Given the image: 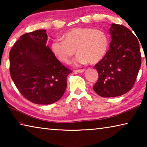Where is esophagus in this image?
<instances>
[{"mask_svg":"<svg viewBox=\"0 0 147 147\" xmlns=\"http://www.w3.org/2000/svg\"><path fill=\"white\" fill-rule=\"evenodd\" d=\"M85 71H86L85 69H78V70H76V71H74L76 72V73H82Z\"/></svg>","mask_w":147,"mask_h":147,"instance_id":"1","label":"esophagus"}]
</instances>
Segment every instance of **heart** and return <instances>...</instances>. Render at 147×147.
Returning a JSON list of instances; mask_svg holds the SVG:
<instances>
[{
    "label": "heart",
    "mask_w": 147,
    "mask_h": 147,
    "mask_svg": "<svg viewBox=\"0 0 147 147\" xmlns=\"http://www.w3.org/2000/svg\"><path fill=\"white\" fill-rule=\"evenodd\" d=\"M64 39H56L51 49L59 61L69 63L76 52L73 61L80 66L88 63H96L104 58L108 52L109 38L105 32L99 29L76 27L63 34Z\"/></svg>",
    "instance_id": "1"
}]
</instances>
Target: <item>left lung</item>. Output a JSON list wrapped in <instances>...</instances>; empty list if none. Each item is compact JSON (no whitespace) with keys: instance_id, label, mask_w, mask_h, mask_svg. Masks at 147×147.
Segmentation results:
<instances>
[{"instance_id":"1","label":"left lung","mask_w":147,"mask_h":147,"mask_svg":"<svg viewBox=\"0 0 147 147\" xmlns=\"http://www.w3.org/2000/svg\"><path fill=\"white\" fill-rule=\"evenodd\" d=\"M111 43L106 56L94 65L98 80L94 91L102 97H115L132 88L141 63L139 41L124 26L111 24Z\"/></svg>"}]
</instances>
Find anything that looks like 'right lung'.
<instances>
[{"label":"right lung","mask_w":147,"mask_h":147,"mask_svg":"<svg viewBox=\"0 0 147 147\" xmlns=\"http://www.w3.org/2000/svg\"><path fill=\"white\" fill-rule=\"evenodd\" d=\"M45 30L24 34L9 53V72L20 93L38 104H51L61 98L72 71L53 53Z\"/></svg>","instance_id":"1"}]
</instances>
